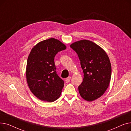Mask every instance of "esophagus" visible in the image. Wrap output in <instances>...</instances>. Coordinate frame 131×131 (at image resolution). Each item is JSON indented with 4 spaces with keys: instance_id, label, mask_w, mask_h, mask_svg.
Instances as JSON below:
<instances>
[{
    "instance_id": "1",
    "label": "esophagus",
    "mask_w": 131,
    "mask_h": 131,
    "mask_svg": "<svg viewBox=\"0 0 131 131\" xmlns=\"http://www.w3.org/2000/svg\"><path fill=\"white\" fill-rule=\"evenodd\" d=\"M70 80H71V77H68L67 78H66V80H65V82H66V83H68V82H70Z\"/></svg>"
}]
</instances>
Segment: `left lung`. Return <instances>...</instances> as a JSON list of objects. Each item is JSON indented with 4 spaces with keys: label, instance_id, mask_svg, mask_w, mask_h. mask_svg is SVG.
Masks as SVG:
<instances>
[{
    "label": "left lung",
    "instance_id": "8db88e82",
    "mask_svg": "<svg viewBox=\"0 0 131 131\" xmlns=\"http://www.w3.org/2000/svg\"><path fill=\"white\" fill-rule=\"evenodd\" d=\"M70 47L78 54L84 73L83 81L79 86L81 97L88 101L100 98L109 86L112 66L106 51L88 40L76 41Z\"/></svg>",
    "mask_w": 131,
    "mask_h": 131
}]
</instances>
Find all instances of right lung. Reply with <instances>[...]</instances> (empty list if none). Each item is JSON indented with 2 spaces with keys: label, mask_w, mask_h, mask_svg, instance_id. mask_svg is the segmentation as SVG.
I'll use <instances>...</instances> for the list:
<instances>
[{
  "label": "right lung",
  "mask_w": 131,
  "mask_h": 131,
  "mask_svg": "<svg viewBox=\"0 0 131 131\" xmlns=\"http://www.w3.org/2000/svg\"><path fill=\"white\" fill-rule=\"evenodd\" d=\"M66 46L58 39L50 38L34 46L27 58L26 77L32 93L38 99L53 102L59 98L64 85L56 73L54 56Z\"/></svg>",
  "instance_id": "obj_1"
}]
</instances>
